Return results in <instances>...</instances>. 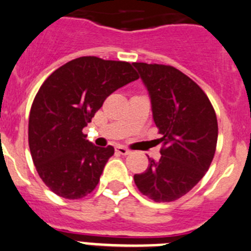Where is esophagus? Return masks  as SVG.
Returning a JSON list of instances; mask_svg holds the SVG:
<instances>
[{
    "label": "esophagus",
    "mask_w": 251,
    "mask_h": 251,
    "mask_svg": "<svg viewBox=\"0 0 251 251\" xmlns=\"http://www.w3.org/2000/svg\"><path fill=\"white\" fill-rule=\"evenodd\" d=\"M115 151L120 154H124V156H126V154L130 153V150H127L126 147H124V146H116L115 147Z\"/></svg>",
    "instance_id": "esophagus-1"
}]
</instances>
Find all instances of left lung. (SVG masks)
Listing matches in <instances>:
<instances>
[{
	"label": "left lung",
	"instance_id": "obj_1",
	"mask_svg": "<svg viewBox=\"0 0 251 251\" xmlns=\"http://www.w3.org/2000/svg\"><path fill=\"white\" fill-rule=\"evenodd\" d=\"M151 99L152 116L162 135L161 158H149L133 176L144 196L172 202L188 193L209 168L218 140L217 115L204 91L171 65L132 63Z\"/></svg>",
	"mask_w": 251,
	"mask_h": 251
}]
</instances>
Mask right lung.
I'll use <instances>...</instances> for the list:
<instances>
[{
  "label": "right lung",
  "instance_id": "add662e5",
  "mask_svg": "<svg viewBox=\"0 0 251 251\" xmlns=\"http://www.w3.org/2000/svg\"><path fill=\"white\" fill-rule=\"evenodd\" d=\"M139 79L127 62L80 57L58 68L30 107L28 144L36 170L59 197L79 200L100 181L114 147H98L83 128L110 94Z\"/></svg>",
  "mask_w": 251,
  "mask_h": 251
}]
</instances>
